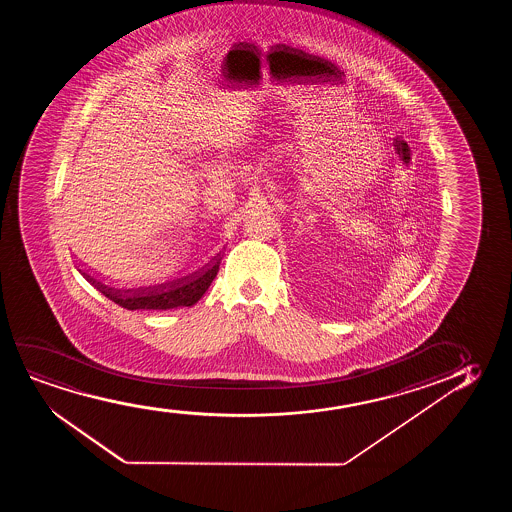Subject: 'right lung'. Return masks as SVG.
Listing matches in <instances>:
<instances>
[{
	"label": "right lung",
	"mask_w": 512,
	"mask_h": 512,
	"mask_svg": "<svg viewBox=\"0 0 512 512\" xmlns=\"http://www.w3.org/2000/svg\"><path fill=\"white\" fill-rule=\"evenodd\" d=\"M217 276L215 269H210L206 273L201 274L196 280L187 281V283H169V285H161V287L152 288L145 294L141 295H122L115 292L112 288L103 287L91 276H85L91 281L94 287H98L110 301L119 304L122 308L145 309V311H168V309L190 308L194 306L210 288L211 281Z\"/></svg>",
	"instance_id": "add662e5"
}]
</instances>
